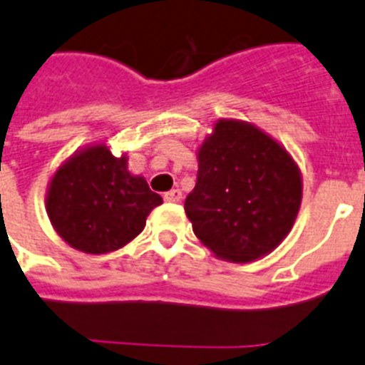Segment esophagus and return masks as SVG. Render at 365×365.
Returning a JSON list of instances; mask_svg holds the SVG:
<instances>
[{"instance_id":"34e87169","label":"esophagus","mask_w":365,"mask_h":365,"mask_svg":"<svg viewBox=\"0 0 365 365\" xmlns=\"http://www.w3.org/2000/svg\"><path fill=\"white\" fill-rule=\"evenodd\" d=\"M165 200H167V202H180V200H182V191H180V189H173V191H168V192H165Z\"/></svg>"}]
</instances>
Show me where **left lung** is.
I'll use <instances>...</instances> for the list:
<instances>
[{
  "label": "left lung",
  "instance_id": "left-lung-1",
  "mask_svg": "<svg viewBox=\"0 0 365 365\" xmlns=\"http://www.w3.org/2000/svg\"><path fill=\"white\" fill-rule=\"evenodd\" d=\"M185 198L192 232L217 259L245 264L287 238L302 204V173L283 144L242 120H217L197 150Z\"/></svg>",
  "mask_w": 365,
  "mask_h": 365
}]
</instances>
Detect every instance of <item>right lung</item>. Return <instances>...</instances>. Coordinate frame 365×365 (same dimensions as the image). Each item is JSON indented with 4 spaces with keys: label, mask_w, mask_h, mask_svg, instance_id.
<instances>
[{
    "label": "right lung",
    "mask_w": 365,
    "mask_h": 365,
    "mask_svg": "<svg viewBox=\"0 0 365 365\" xmlns=\"http://www.w3.org/2000/svg\"><path fill=\"white\" fill-rule=\"evenodd\" d=\"M163 198L146 178L127 168V153L112 155L105 142L76 150L50 178L46 213L52 227L75 250L105 255L135 240Z\"/></svg>",
    "instance_id": "add662e5"
}]
</instances>
